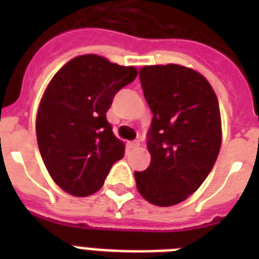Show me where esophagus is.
<instances>
[{
    "instance_id": "esophagus-1",
    "label": "esophagus",
    "mask_w": 259,
    "mask_h": 259,
    "mask_svg": "<svg viewBox=\"0 0 259 259\" xmlns=\"http://www.w3.org/2000/svg\"><path fill=\"white\" fill-rule=\"evenodd\" d=\"M138 146H140V142L138 141L127 142V148H129V149H134V148H138Z\"/></svg>"
}]
</instances>
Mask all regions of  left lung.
Instances as JSON below:
<instances>
[{
	"mask_svg": "<svg viewBox=\"0 0 259 259\" xmlns=\"http://www.w3.org/2000/svg\"><path fill=\"white\" fill-rule=\"evenodd\" d=\"M140 80L153 119L148 133L150 165L134 177L145 200L169 207L192 195L217 161L219 103L203 75L179 64L142 67Z\"/></svg>",
	"mask_w": 259,
	"mask_h": 259,
	"instance_id": "left-lung-1",
	"label": "left lung"
}]
</instances>
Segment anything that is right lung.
<instances>
[{
	"label": "right lung",
	"instance_id": "add662e5",
	"mask_svg": "<svg viewBox=\"0 0 259 259\" xmlns=\"http://www.w3.org/2000/svg\"><path fill=\"white\" fill-rule=\"evenodd\" d=\"M137 74L98 55L76 56L55 74L38 106L36 136L47 170L63 191L93 195L123 157L125 145L106 113Z\"/></svg>",
	"mask_w": 259,
	"mask_h": 259
}]
</instances>
